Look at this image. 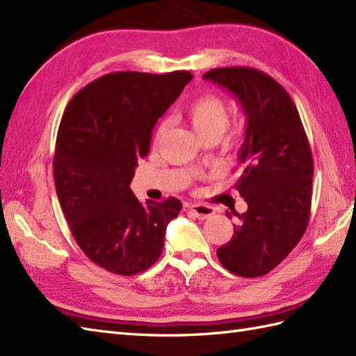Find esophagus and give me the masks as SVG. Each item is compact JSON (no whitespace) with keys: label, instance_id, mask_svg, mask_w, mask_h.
<instances>
[{"label":"esophagus","instance_id":"1","mask_svg":"<svg viewBox=\"0 0 356 356\" xmlns=\"http://www.w3.org/2000/svg\"><path fill=\"white\" fill-rule=\"evenodd\" d=\"M188 208H190L193 211V214L197 218H200V220H203V218H208L216 213L214 208H211L208 205H202V203H194V205H190Z\"/></svg>","mask_w":356,"mask_h":356}]
</instances>
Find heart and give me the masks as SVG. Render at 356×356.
<instances>
[{
	"instance_id": "obj_1",
	"label": "heart",
	"mask_w": 356,
	"mask_h": 356,
	"mask_svg": "<svg viewBox=\"0 0 356 356\" xmlns=\"http://www.w3.org/2000/svg\"><path fill=\"white\" fill-rule=\"evenodd\" d=\"M186 118L200 139L209 138V136L220 138L229 122L226 104L222 97L216 95H205L197 97L186 108ZM165 127L166 124H161V127H159L156 136L157 139L163 134Z\"/></svg>"
}]
</instances>
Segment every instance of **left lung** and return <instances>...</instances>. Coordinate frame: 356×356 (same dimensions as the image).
<instances>
[{
    "instance_id": "left-lung-1",
    "label": "left lung",
    "mask_w": 356,
    "mask_h": 356,
    "mask_svg": "<svg viewBox=\"0 0 356 356\" xmlns=\"http://www.w3.org/2000/svg\"><path fill=\"white\" fill-rule=\"evenodd\" d=\"M237 97L246 116L236 190L248 203L217 257L229 272L268 274L297 246L311 214L314 161L291 96L269 74L251 67H222L203 74ZM228 217H231L229 213Z\"/></svg>"
}]
</instances>
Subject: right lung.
<instances>
[{
    "label": "right lung",
    "mask_w": 356,
    "mask_h": 356,
    "mask_svg": "<svg viewBox=\"0 0 356 356\" xmlns=\"http://www.w3.org/2000/svg\"><path fill=\"white\" fill-rule=\"evenodd\" d=\"M193 79L190 72H118L90 82L67 105L53 174L74 240L90 260L119 275L157 261L166 226L182 203H142L130 190L153 128Z\"/></svg>",
    "instance_id": "1"
}]
</instances>
